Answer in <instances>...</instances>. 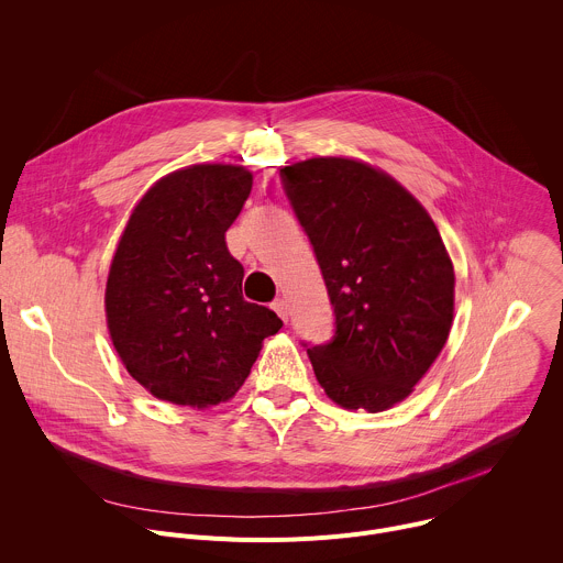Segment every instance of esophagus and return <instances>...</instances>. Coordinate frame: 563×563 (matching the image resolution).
I'll list each match as a JSON object with an SVG mask.
<instances>
[{"instance_id":"esophagus-1","label":"esophagus","mask_w":563,"mask_h":563,"mask_svg":"<svg viewBox=\"0 0 563 563\" xmlns=\"http://www.w3.org/2000/svg\"><path fill=\"white\" fill-rule=\"evenodd\" d=\"M272 307H274V311L283 318V320H287L289 318V307H287V300H283V298H278V300H274L272 302Z\"/></svg>"}]
</instances>
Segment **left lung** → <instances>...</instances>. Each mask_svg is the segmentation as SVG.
<instances>
[{"instance_id": "left-lung-1", "label": "left lung", "mask_w": 563, "mask_h": 563, "mask_svg": "<svg viewBox=\"0 0 563 563\" xmlns=\"http://www.w3.org/2000/svg\"><path fill=\"white\" fill-rule=\"evenodd\" d=\"M334 307V336L307 345L318 383L347 410L383 412L412 394L441 354L454 269L421 202L347 157L280 169Z\"/></svg>"}]
</instances>
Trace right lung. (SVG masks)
<instances>
[{
	"mask_svg": "<svg viewBox=\"0 0 563 563\" xmlns=\"http://www.w3.org/2000/svg\"><path fill=\"white\" fill-rule=\"evenodd\" d=\"M235 165L157 180L133 209L107 280V323L126 372L153 396L207 408L245 383L283 320L243 298L224 233L252 194Z\"/></svg>",
	"mask_w": 563,
	"mask_h": 563,
	"instance_id": "obj_1",
	"label": "right lung"
}]
</instances>
